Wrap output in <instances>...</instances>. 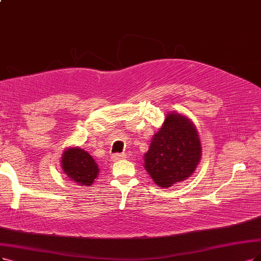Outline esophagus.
Segmentation results:
<instances>
[{
  "mask_svg": "<svg viewBox=\"0 0 261 261\" xmlns=\"http://www.w3.org/2000/svg\"><path fill=\"white\" fill-rule=\"evenodd\" d=\"M123 158H124L123 153H114V155L112 156V160L113 161H118V160H121Z\"/></svg>",
  "mask_w": 261,
  "mask_h": 261,
  "instance_id": "34e87169",
  "label": "esophagus"
}]
</instances>
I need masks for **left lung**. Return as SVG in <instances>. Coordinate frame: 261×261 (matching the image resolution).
Segmentation results:
<instances>
[{
  "label": "left lung",
  "instance_id": "8db88e82",
  "mask_svg": "<svg viewBox=\"0 0 261 261\" xmlns=\"http://www.w3.org/2000/svg\"><path fill=\"white\" fill-rule=\"evenodd\" d=\"M144 159V167L160 187L187 179L201 159V143L195 125L180 114H168Z\"/></svg>",
  "mask_w": 261,
  "mask_h": 261
}]
</instances>
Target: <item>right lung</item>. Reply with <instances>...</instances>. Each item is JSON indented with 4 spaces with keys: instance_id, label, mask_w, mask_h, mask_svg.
Listing matches in <instances>:
<instances>
[{
    "instance_id": "right-lung-1",
    "label": "right lung",
    "mask_w": 261,
    "mask_h": 261,
    "mask_svg": "<svg viewBox=\"0 0 261 261\" xmlns=\"http://www.w3.org/2000/svg\"><path fill=\"white\" fill-rule=\"evenodd\" d=\"M61 162L65 174L80 186H90L99 173L92 157L80 147L65 150Z\"/></svg>"
}]
</instances>
